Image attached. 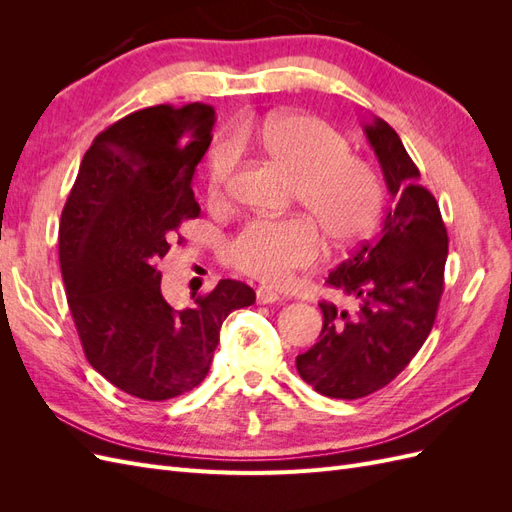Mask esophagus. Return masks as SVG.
<instances>
[{"label":"esophagus","instance_id":"34e87169","mask_svg":"<svg viewBox=\"0 0 512 512\" xmlns=\"http://www.w3.org/2000/svg\"><path fill=\"white\" fill-rule=\"evenodd\" d=\"M256 301H258L260 305H269V303L280 301V294L273 292L269 286H260V288L256 290Z\"/></svg>","mask_w":512,"mask_h":512}]
</instances>
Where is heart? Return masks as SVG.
<instances>
[{
	"label": "heart",
	"instance_id": "obj_1",
	"mask_svg": "<svg viewBox=\"0 0 512 512\" xmlns=\"http://www.w3.org/2000/svg\"><path fill=\"white\" fill-rule=\"evenodd\" d=\"M241 143L256 147L294 175L292 203L309 221L252 220L224 245V260L267 284H284L320 256L317 232L333 247H348L374 228L382 207L376 168L350 153V143L327 121L307 113H282L247 121L226 136L207 160V192L220 203L232 192L241 162Z\"/></svg>",
	"mask_w": 512,
	"mask_h": 512
}]
</instances>
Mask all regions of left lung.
Returning <instances> with one entry per match:
<instances>
[{"mask_svg":"<svg viewBox=\"0 0 512 512\" xmlns=\"http://www.w3.org/2000/svg\"><path fill=\"white\" fill-rule=\"evenodd\" d=\"M365 134L395 205L380 235L329 273L327 284L359 299V312L322 301L318 344L297 356L299 376L333 399H359L395 380L425 344L444 292L448 235L436 198L389 123L374 117Z\"/></svg>","mask_w":512,"mask_h":512,"instance_id":"8db88e82","label":"left lung"}]
</instances>
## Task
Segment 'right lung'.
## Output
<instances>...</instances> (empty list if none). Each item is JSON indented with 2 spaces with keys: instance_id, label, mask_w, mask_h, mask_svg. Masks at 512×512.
<instances>
[{
  "instance_id": "add662e5",
  "label": "right lung",
  "mask_w": 512,
  "mask_h": 512,
  "mask_svg": "<svg viewBox=\"0 0 512 512\" xmlns=\"http://www.w3.org/2000/svg\"><path fill=\"white\" fill-rule=\"evenodd\" d=\"M209 104H160L100 132L83 156L61 211L59 265L87 361L117 389L164 401L205 380L220 329L256 301L237 280H220L192 307L175 309L160 290L158 262L181 224L196 220L198 162L211 145Z\"/></svg>"
}]
</instances>
